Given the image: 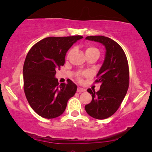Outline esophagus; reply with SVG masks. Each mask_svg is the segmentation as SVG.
<instances>
[{"label":"esophagus","mask_w":152,"mask_h":152,"mask_svg":"<svg viewBox=\"0 0 152 152\" xmlns=\"http://www.w3.org/2000/svg\"><path fill=\"white\" fill-rule=\"evenodd\" d=\"M86 91V89H84L83 88H82V87L78 86V88H77V92H78V93L83 92V91Z\"/></svg>","instance_id":"1"}]
</instances>
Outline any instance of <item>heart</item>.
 Masks as SVG:
<instances>
[{"label":"heart","instance_id":"b5f03b06","mask_svg":"<svg viewBox=\"0 0 152 152\" xmlns=\"http://www.w3.org/2000/svg\"><path fill=\"white\" fill-rule=\"evenodd\" d=\"M71 53V51L69 52L68 55H69ZM99 54V51H98V49L96 48V47H92V46L87 47L86 49V55H89V54ZM86 72L78 73V74H77L78 78L79 80H81L82 76H86Z\"/></svg>","mask_w":152,"mask_h":152}]
</instances>
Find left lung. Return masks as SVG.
<instances>
[{"label":"left lung","mask_w":152,"mask_h":152,"mask_svg":"<svg viewBox=\"0 0 152 152\" xmlns=\"http://www.w3.org/2000/svg\"><path fill=\"white\" fill-rule=\"evenodd\" d=\"M86 39L100 42L106 52L103 64L97 74L95 82L100 83L98 92L88 88L92 100L85 105L86 111L92 118L103 120L118 110L129 87V66L123 49L116 42L104 36H88Z\"/></svg>","instance_id":"1"}]
</instances>
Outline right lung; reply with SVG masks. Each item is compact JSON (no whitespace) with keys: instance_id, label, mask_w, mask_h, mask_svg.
Masks as SVG:
<instances>
[{"instance_id":"1","label":"right lung","mask_w":152,"mask_h":152,"mask_svg":"<svg viewBox=\"0 0 152 152\" xmlns=\"http://www.w3.org/2000/svg\"><path fill=\"white\" fill-rule=\"evenodd\" d=\"M83 37H50L36 43L27 53L23 66L24 91L33 110L44 118H57L77 86L70 79L59 85L56 69L64 65L67 51Z\"/></svg>"}]
</instances>
